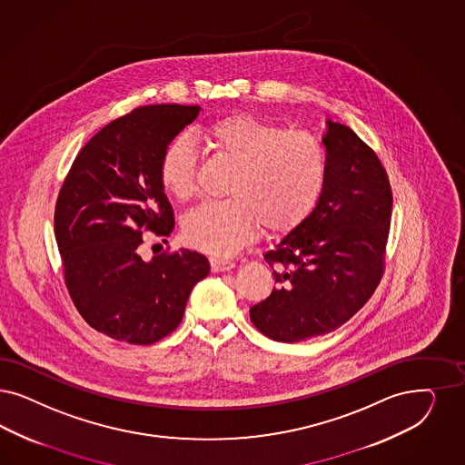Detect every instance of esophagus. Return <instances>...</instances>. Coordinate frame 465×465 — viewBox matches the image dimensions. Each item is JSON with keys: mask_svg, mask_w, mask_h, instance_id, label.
Segmentation results:
<instances>
[{"mask_svg": "<svg viewBox=\"0 0 465 465\" xmlns=\"http://www.w3.org/2000/svg\"><path fill=\"white\" fill-rule=\"evenodd\" d=\"M235 268V262L232 259H224V257H211V270L213 272H226Z\"/></svg>", "mask_w": 465, "mask_h": 465, "instance_id": "34e87169", "label": "esophagus"}]
</instances>
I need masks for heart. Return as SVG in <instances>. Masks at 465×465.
Returning <instances> with one entry per match:
<instances>
[{
    "label": "heart",
    "mask_w": 465,
    "mask_h": 465,
    "mask_svg": "<svg viewBox=\"0 0 465 465\" xmlns=\"http://www.w3.org/2000/svg\"><path fill=\"white\" fill-rule=\"evenodd\" d=\"M216 156L235 164L222 201L185 214L183 237L213 254L235 252L262 226L287 233L304 223L320 201L326 153L320 141L251 113L226 114L204 128ZM163 191L180 203L197 193V153L180 135L164 147L158 164Z\"/></svg>",
    "instance_id": "obj_1"
}]
</instances>
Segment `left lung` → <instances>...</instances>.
<instances>
[{
    "mask_svg": "<svg viewBox=\"0 0 465 465\" xmlns=\"http://www.w3.org/2000/svg\"><path fill=\"white\" fill-rule=\"evenodd\" d=\"M326 180L304 223L264 254L276 287L251 307L257 330L295 343L335 331L384 272L393 193L383 163L353 130L328 122Z\"/></svg>",
    "mask_w": 465,
    "mask_h": 465,
    "instance_id": "8db88e82",
    "label": "left lung"
}]
</instances>
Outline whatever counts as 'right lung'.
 <instances>
[{
  "label": "right lung",
  "mask_w": 465,
  "mask_h": 465,
  "mask_svg": "<svg viewBox=\"0 0 465 465\" xmlns=\"http://www.w3.org/2000/svg\"><path fill=\"white\" fill-rule=\"evenodd\" d=\"M199 106L151 104L101 128L82 147L54 206L64 287L99 333L134 345L170 335L209 262L187 249L139 256L145 232L170 237L175 218L158 176L164 147Z\"/></svg>",
  "instance_id": "1"
}]
</instances>
